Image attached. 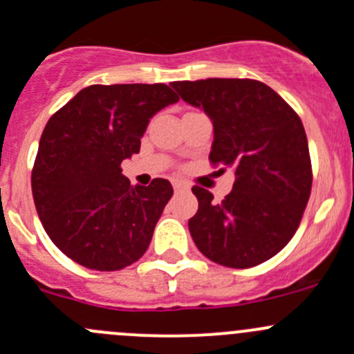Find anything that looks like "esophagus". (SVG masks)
I'll use <instances>...</instances> for the list:
<instances>
[{
  "label": "esophagus",
  "mask_w": 354,
  "mask_h": 354,
  "mask_svg": "<svg viewBox=\"0 0 354 354\" xmlns=\"http://www.w3.org/2000/svg\"><path fill=\"white\" fill-rule=\"evenodd\" d=\"M173 188L174 192H188L190 190V187H188L187 183H183V181H173Z\"/></svg>",
  "instance_id": "34e87169"
}]
</instances>
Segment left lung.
<instances>
[{"label": "left lung", "mask_w": 354, "mask_h": 354, "mask_svg": "<svg viewBox=\"0 0 354 354\" xmlns=\"http://www.w3.org/2000/svg\"><path fill=\"white\" fill-rule=\"evenodd\" d=\"M171 87L209 117V160L236 174L222 203L192 188L199 201L188 220L194 243L204 257L232 269L272 259L299 229L311 194V158L299 115L269 85L248 78L173 82Z\"/></svg>", "instance_id": "obj_1"}]
</instances>
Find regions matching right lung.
Here are the masks:
<instances>
[{
	"instance_id": "obj_1",
	"label": "right lung",
	"mask_w": 354,
	"mask_h": 354,
	"mask_svg": "<svg viewBox=\"0 0 354 354\" xmlns=\"http://www.w3.org/2000/svg\"><path fill=\"white\" fill-rule=\"evenodd\" d=\"M178 99L164 84L91 85L52 115L31 187L43 229L66 257L118 270L145 255L173 187L162 178L132 187L120 164L140 153L150 118Z\"/></svg>"
}]
</instances>
